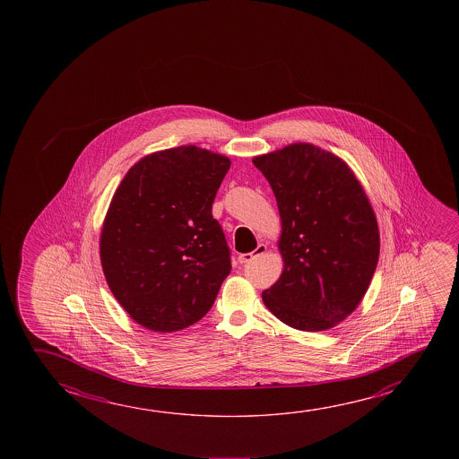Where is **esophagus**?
Masks as SVG:
<instances>
[{"label": "esophagus", "mask_w": 459, "mask_h": 459, "mask_svg": "<svg viewBox=\"0 0 459 459\" xmlns=\"http://www.w3.org/2000/svg\"><path fill=\"white\" fill-rule=\"evenodd\" d=\"M265 249H267V247L265 245H259L257 248L255 249V251H251V253H245V255H238V261H240V264H248L253 261V259H255L257 255H264L265 253Z\"/></svg>", "instance_id": "obj_1"}]
</instances>
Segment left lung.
Here are the masks:
<instances>
[{
  "instance_id": "left-lung-1",
  "label": "left lung",
  "mask_w": 459,
  "mask_h": 459,
  "mask_svg": "<svg viewBox=\"0 0 459 459\" xmlns=\"http://www.w3.org/2000/svg\"><path fill=\"white\" fill-rule=\"evenodd\" d=\"M253 163L277 200L285 261L264 304L291 328L328 330L359 306L377 265L368 198L341 158L312 143H291Z\"/></svg>"
}]
</instances>
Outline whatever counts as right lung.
I'll return each instance as SVG.
<instances>
[{
  "instance_id": "add662e5",
  "label": "right lung",
  "mask_w": 459,
  "mask_h": 459,
  "mask_svg": "<svg viewBox=\"0 0 459 459\" xmlns=\"http://www.w3.org/2000/svg\"><path fill=\"white\" fill-rule=\"evenodd\" d=\"M230 160L195 145L139 160L117 188L100 235L110 291L160 333L184 330L212 307L230 249L211 214Z\"/></svg>"
}]
</instances>
